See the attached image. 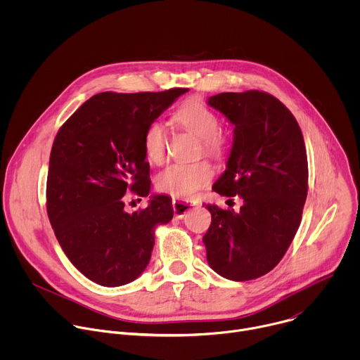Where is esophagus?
Masks as SVG:
<instances>
[{"label":"esophagus","instance_id":"obj_1","mask_svg":"<svg viewBox=\"0 0 360 360\" xmlns=\"http://www.w3.org/2000/svg\"><path fill=\"white\" fill-rule=\"evenodd\" d=\"M193 207H195V203L189 202V200H179V199L172 200V208H174V214L176 218H182Z\"/></svg>","mask_w":360,"mask_h":360}]
</instances>
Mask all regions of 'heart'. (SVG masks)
<instances>
[{"label":"heart","instance_id":"obj_1","mask_svg":"<svg viewBox=\"0 0 360 360\" xmlns=\"http://www.w3.org/2000/svg\"><path fill=\"white\" fill-rule=\"evenodd\" d=\"M174 121L185 131L200 138L203 153L210 157L221 158L226 149V138L218 129L219 120L203 102L191 99L181 105L174 114ZM146 158L152 164H162L167 157L168 134L165 127L153 121L150 122L142 138ZM214 171L205 161L193 164H174L157 176L158 191L171 195L175 199L188 200L211 182Z\"/></svg>","mask_w":360,"mask_h":360}]
</instances>
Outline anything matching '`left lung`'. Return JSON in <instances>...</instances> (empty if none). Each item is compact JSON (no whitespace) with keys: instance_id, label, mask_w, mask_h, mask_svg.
Returning <instances> with one entry per match:
<instances>
[{"instance_id":"obj_1","label":"left lung","mask_w":360,"mask_h":360,"mask_svg":"<svg viewBox=\"0 0 360 360\" xmlns=\"http://www.w3.org/2000/svg\"><path fill=\"white\" fill-rule=\"evenodd\" d=\"M208 105L235 127L226 169L212 189L239 195L243 205L239 212L207 205V259L226 279H256L279 264L300 225L307 195L303 135L292 112L262 91L222 92Z\"/></svg>"}]
</instances>
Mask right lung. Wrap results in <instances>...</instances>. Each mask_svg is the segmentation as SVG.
I'll return each mask as SVG.
<instances>
[{
    "mask_svg": "<svg viewBox=\"0 0 360 360\" xmlns=\"http://www.w3.org/2000/svg\"><path fill=\"white\" fill-rule=\"evenodd\" d=\"M186 88L162 92H101L60 128L49 157L46 212L71 264L101 286H122L146 268L155 228L174 217L169 196L152 195L128 214L124 195L148 196L146 127Z\"/></svg>",
    "mask_w": 360,
    "mask_h": 360,
    "instance_id": "add662e5",
    "label": "right lung"
}]
</instances>
